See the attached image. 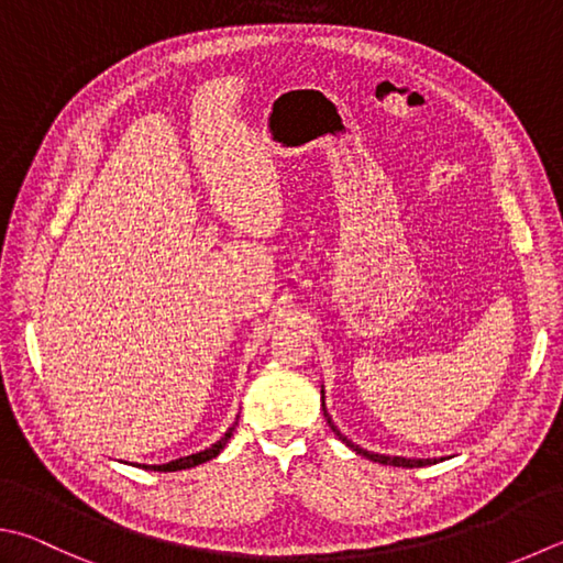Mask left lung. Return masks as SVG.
<instances>
[{"label": "left lung", "instance_id": "left-lung-1", "mask_svg": "<svg viewBox=\"0 0 563 563\" xmlns=\"http://www.w3.org/2000/svg\"><path fill=\"white\" fill-rule=\"evenodd\" d=\"M322 408H324V386H322ZM324 418H327V423H330V428L334 431V435L340 438V441L346 445V448H352V451L356 453V455H364V457H369V460H374V463H382V465H394V467H426V465H433V463H438L435 457H401V455H379V453H372V451H364V448H360V445H354L350 438L346 435H342L340 433V428H336L334 423H332V418H330V413H327V408H324ZM443 460V457H441Z\"/></svg>", "mask_w": 563, "mask_h": 563}]
</instances>
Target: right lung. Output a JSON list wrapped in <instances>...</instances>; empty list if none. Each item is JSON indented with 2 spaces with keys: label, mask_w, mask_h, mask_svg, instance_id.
Here are the masks:
<instances>
[{
  "label": "right lung",
  "mask_w": 563,
  "mask_h": 563,
  "mask_svg": "<svg viewBox=\"0 0 563 563\" xmlns=\"http://www.w3.org/2000/svg\"><path fill=\"white\" fill-rule=\"evenodd\" d=\"M239 423V421H236ZM236 423H233L227 433H223L217 443L213 445H209L207 451H199V453H194V455H187V457H179V460H169V463H165V465H142L145 470H155V473H177V470H187V467H197V465H201V463H207V460H211V457H217L223 448H227V443H229V438L233 435V431H236Z\"/></svg>",
  "instance_id": "1"
}]
</instances>
